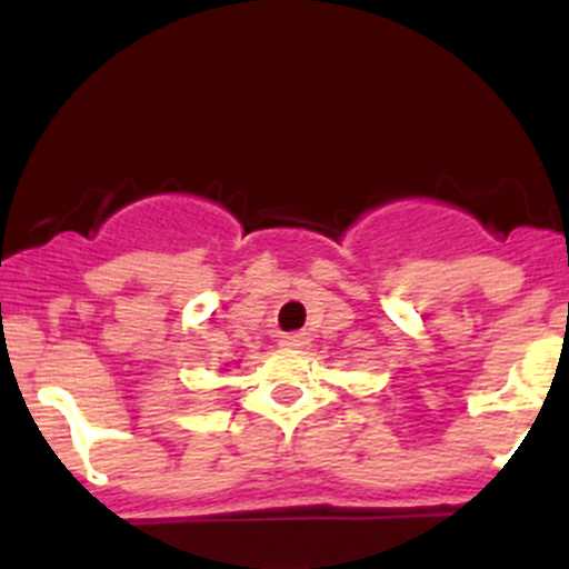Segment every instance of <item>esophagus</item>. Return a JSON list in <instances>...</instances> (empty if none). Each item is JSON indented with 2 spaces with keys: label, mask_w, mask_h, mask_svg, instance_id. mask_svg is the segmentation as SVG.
I'll list each match as a JSON object with an SVG mask.
<instances>
[{
  "label": "esophagus",
  "mask_w": 569,
  "mask_h": 569,
  "mask_svg": "<svg viewBox=\"0 0 569 569\" xmlns=\"http://www.w3.org/2000/svg\"><path fill=\"white\" fill-rule=\"evenodd\" d=\"M306 345H308V333H289L280 339V347H283V350H302Z\"/></svg>",
  "instance_id": "esophagus-1"
}]
</instances>
